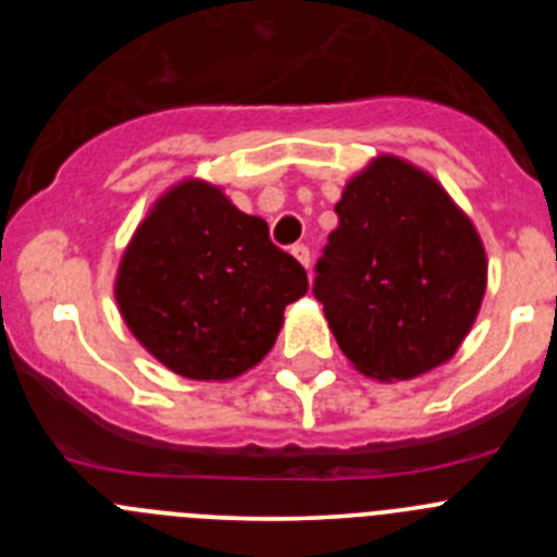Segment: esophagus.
<instances>
[{
    "mask_svg": "<svg viewBox=\"0 0 557 557\" xmlns=\"http://www.w3.org/2000/svg\"><path fill=\"white\" fill-rule=\"evenodd\" d=\"M289 253H293L295 259H298V262H301L304 268H307V273H309V262H312V256H309L307 245H293V250H289Z\"/></svg>",
    "mask_w": 557,
    "mask_h": 557,
    "instance_id": "obj_1",
    "label": "esophagus"
}]
</instances>
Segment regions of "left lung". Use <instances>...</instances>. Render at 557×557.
<instances>
[{
  "label": "left lung",
  "mask_w": 557,
  "mask_h": 557,
  "mask_svg": "<svg viewBox=\"0 0 557 557\" xmlns=\"http://www.w3.org/2000/svg\"><path fill=\"white\" fill-rule=\"evenodd\" d=\"M314 298L354 368L407 382L455 357L488 287L474 223L430 172L382 152L346 184Z\"/></svg>",
  "instance_id": "left-lung-1"
}]
</instances>
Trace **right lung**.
I'll list each match as a JSON object with an SVG mask.
<instances>
[{
    "mask_svg": "<svg viewBox=\"0 0 557 557\" xmlns=\"http://www.w3.org/2000/svg\"><path fill=\"white\" fill-rule=\"evenodd\" d=\"M309 289L262 218L223 186L184 178L150 206L116 268L113 298L147 354L172 373L228 382L259 366L284 309Z\"/></svg>",
    "mask_w": 557,
    "mask_h": 557,
    "instance_id": "right-lung-1",
    "label": "right lung"
}]
</instances>
